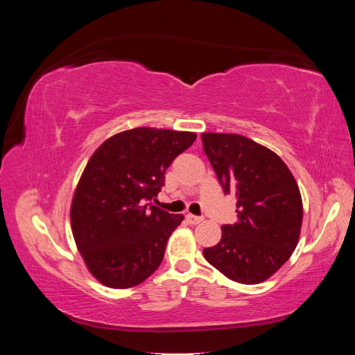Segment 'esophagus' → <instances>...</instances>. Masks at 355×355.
I'll return each mask as SVG.
<instances>
[{
    "mask_svg": "<svg viewBox=\"0 0 355 355\" xmlns=\"http://www.w3.org/2000/svg\"><path fill=\"white\" fill-rule=\"evenodd\" d=\"M187 220L191 225H198L202 220V218L201 216H196V214H187Z\"/></svg>",
    "mask_w": 355,
    "mask_h": 355,
    "instance_id": "esophagus-1",
    "label": "esophagus"
}]
</instances>
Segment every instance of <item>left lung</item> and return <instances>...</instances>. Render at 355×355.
Returning <instances> with one entry per match:
<instances>
[{
  "mask_svg": "<svg viewBox=\"0 0 355 355\" xmlns=\"http://www.w3.org/2000/svg\"><path fill=\"white\" fill-rule=\"evenodd\" d=\"M202 148L225 194L237 198L239 222L223 225L206 261L230 280L265 282L288 261L302 225V198L283 159L249 137L202 133Z\"/></svg>",
  "mask_w": 355,
  "mask_h": 355,
  "instance_id": "obj_1",
  "label": "left lung"
}]
</instances>
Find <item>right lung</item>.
Listing matches in <instances>:
<instances>
[{"mask_svg": "<svg viewBox=\"0 0 355 355\" xmlns=\"http://www.w3.org/2000/svg\"><path fill=\"white\" fill-rule=\"evenodd\" d=\"M197 135L139 127L96 149L75 189L71 225L89 271L112 288L141 284L159 266L182 214L151 202L166 170Z\"/></svg>", "mask_w": 355, "mask_h": 355, "instance_id": "add662e5", "label": "right lung"}]
</instances>
